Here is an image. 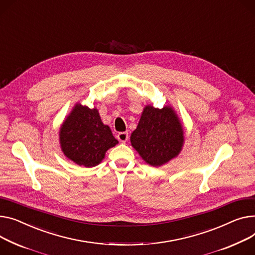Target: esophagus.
Wrapping results in <instances>:
<instances>
[{
	"mask_svg": "<svg viewBox=\"0 0 255 255\" xmlns=\"http://www.w3.org/2000/svg\"><path fill=\"white\" fill-rule=\"evenodd\" d=\"M117 137L121 142H126L127 139H128V132H120V133H118Z\"/></svg>",
	"mask_w": 255,
	"mask_h": 255,
	"instance_id": "esophagus-1",
	"label": "esophagus"
}]
</instances>
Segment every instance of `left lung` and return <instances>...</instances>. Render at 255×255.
<instances>
[{
    "label": "left lung",
    "mask_w": 255,
    "mask_h": 255,
    "mask_svg": "<svg viewBox=\"0 0 255 255\" xmlns=\"http://www.w3.org/2000/svg\"><path fill=\"white\" fill-rule=\"evenodd\" d=\"M183 130L171 107L146 106L130 137L132 146L142 160L154 167L175 158L183 145Z\"/></svg>",
    "instance_id": "1"
}]
</instances>
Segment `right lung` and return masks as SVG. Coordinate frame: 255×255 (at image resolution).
Listing matches in <instances>:
<instances>
[{
  "label": "right lung",
  "mask_w": 255,
  "mask_h": 255,
  "mask_svg": "<svg viewBox=\"0 0 255 255\" xmlns=\"http://www.w3.org/2000/svg\"><path fill=\"white\" fill-rule=\"evenodd\" d=\"M63 154L80 166L94 167L118 140L111 128L101 121L97 109L77 104L66 117L59 131Z\"/></svg>",
  "instance_id": "obj_1"
}]
</instances>
